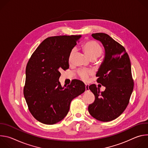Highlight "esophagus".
Instances as JSON below:
<instances>
[{"instance_id": "esophagus-1", "label": "esophagus", "mask_w": 148, "mask_h": 148, "mask_svg": "<svg viewBox=\"0 0 148 148\" xmlns=\"http://www.w3.org/2000/svg\"><path fill=\"white\" fill-rule=\"evenodd\" d=\"M86 91H89V86L88 84H86Z\"/></svg>"}]
</instances>
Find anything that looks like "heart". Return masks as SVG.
Masks as SVG:
<instances>
[{
    "instance_id": "heart-1",
    "label": "heart",
    "mask_w": 148,
    "mask_h": 148,
    "mask_svg": "<svg viewBox=\"0 0 148 148\" xmlns=\"http://www.w3.org/2000/svg\"><path fill=\"white\" fill-rule=\"evenodd\" d=\"M83 50L85 52L86 55L90 58H97L99 57L102 53V49L101 46L97 43L95 41H88L84 43L83 45ZM75 53V49H73L69 54V61H71L73 56ZM78 74L79 77L81 78V79L83 81H87L88 78L90 75H91V72L87 70H79L78 72Z\"/></svg>"
}]
</instances>
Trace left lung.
I'll use <instances>...</instances> for the list:
<instances>
[{
	"instance_id": "left-lung-1",
	"label": "left lung",
	"mask_w": 148,
	"mask_h": 148,
	"mask_svg": "<svg viewBox=\"0 0 148 148\" xmlns=\"http://www.w3.org/2000/svg\"><path fill=\"white\" fill-rule=\"evenodd\" d=\"M91 36L104 47L103 60L96 76L97 82L105 90L100 92L95 84L89 86L95 99L89 105L88 111L96 119L108 122L120 116L128 105L134 85L131 61L125 48L107 34L97 33Z\"/></svg>"
}]
</instances>
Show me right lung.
Instances as JSON below:
<instances>
[{"label": "right lung", "mask_w": 148, "mask_h": 148, "mask_svg": "<svg viewBox=\"0 0 148 148\" xmlns=\"http://www.w3.org/2000/svg\"><path fill=\"white\" fill-rule=\"evenodd\" d=\"M81 37L54 36L45 39L29 59L26 69L24 96L32 115L39 122L56 123L67 115L71 101L86 90L82 81L74 79L62 87L59 70L69 68L71 50Z\"/></svg>", "instance_id": "right-lung-1"}]
</instances>
